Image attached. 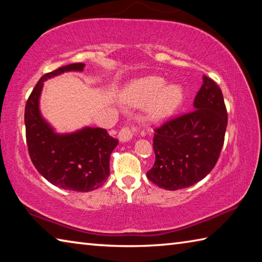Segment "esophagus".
I'll list each match as a JSON object with an SVG mask.
<instances>
[{
    "instance_id": "1",
    "label": "esophagus",
    "mask_w": 262,
    "mask_h": 262,
    "mask_svg": "<svg viewBox=\"0 0 262 262\" xmlns=\"http://www.w3.org/2000/svg\"><path fill=\"white\" fill-rule=\"evenodd\" d=\"M118 137H119V141L122 142V143H123V142H128L129 140H132L133 130L130 129L129 127H123L122 129L119 132Z\"/></svg>"
}]
</instances>
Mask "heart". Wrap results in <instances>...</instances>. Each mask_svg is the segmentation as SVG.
Instances as JSON below:
<instances>
[{"label":"heart","instance_id":"b5f03b06","mask_svg":"<svg viewBox=\"0 0 262 262\" xmlns=\"http://www.w3.org/2000/svg\"><path fill=\"white\" fill-rule=\"evenodd\" d=\"M134 101L139 105L147 104L148 115L154 120H163L173 114L183 103L185 91L178 83L165 84L158 76L140 78L133 83Z\"/></svg>","mask_w":262,"mask_h":262}]
</instances>
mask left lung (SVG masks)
Segmentation results:
<instances>
[{
    "instance_id": "8db88e82",
    "label": "left lung",
    "mask_w": 262,
    "mask_h": 262,
    "mask_svg": "<svg viewBox=\"0 0 262 262\" xmlns=\"http://www.w3.org/2000/svg\"><path fill=\"white\" fill-rule=\"evenodd\" d=\"M192 112L155 129L156 161L147 172L158 187L176 190L193 186L214 168L224 143L228 113L219 85L203 76Z\"/></svg>"
}]
</instances>
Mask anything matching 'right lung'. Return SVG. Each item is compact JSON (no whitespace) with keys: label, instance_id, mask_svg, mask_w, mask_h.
Segmentation results:
<instances>
[{"label":"right lung","instance_id":"1","mask_svg":"<svg viewBox=\"0 0 262 262\" xmlns=\"http://www.w3.org/2000/svg\"><path fill=\"white\" fill-rule=\"evenodd\" d=\"M85 64L73 63L39 79L25 106L26 143L33 165L51 184L62 189L90 192L110 176V157L118 140L103 128L83 127L73 133H56L40 112L43 82L68 72H83Z\"/></svg>","mask_w":262,"mask_h":262}]
</instances>
